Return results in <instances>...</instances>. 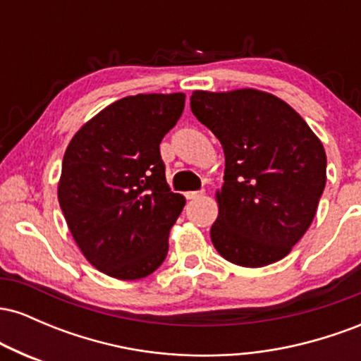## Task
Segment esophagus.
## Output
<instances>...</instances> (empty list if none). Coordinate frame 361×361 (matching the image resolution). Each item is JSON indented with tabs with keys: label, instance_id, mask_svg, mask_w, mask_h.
<instances>
[{
	"label": "esophagus",
	"instance_id": "esophagus-1",
	"mask_svg": "<svg viewBox=\"0 0 361 361\" xmlns=\"http://www.w3.org/2000/svg\"><path fill=\"white\" fill-rule=\"evenodd\" d=\"M202 195H204V192H186L185 193V197L188 198V200H193V198H198V197H202Z\"/></svg>",
	"mask_w": 361,
	"mask_h": 361
}]
</instances>
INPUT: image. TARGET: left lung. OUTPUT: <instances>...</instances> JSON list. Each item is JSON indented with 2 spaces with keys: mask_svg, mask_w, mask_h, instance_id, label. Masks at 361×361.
Wrapping results in <instances>:
<instances>
[{
  "mask_svg": "<svg viewBox=\"0 0 361 361\" xmlns=\"http://www.w3.org/2000/svg\"><path fill=\"white\" fill-rule=\"evenodd\" d=\"M190 106L226 156L210 229L215 250L246 268L285 258L312 224L324 192L321 140L292 106L264 91H195Z\"/></svg>",
  "mask_w": 361,
  "mask_h": 361,
  "instance_id": "obj_1",
  "label": "left lung"
}]
</instances>
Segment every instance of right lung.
<instances>
[{
    "label": "right lung",
    "instance_id": "add662e5",
    "mask_svg": "<svg viewBox=\"0 0 361 361\" xmlns=\"http://www.w3.org/2000/svg\"><path fill=\"white\" fill-rule=\"evenodd\" d=\"M183 109V93L122 98L66 149L61 210L85 258L114 279H144L166 258L185 197L166 183L159 144Z\"/></svg>",
    "mask_w": 361,
    "mask_h": 361
}]
</instances>
